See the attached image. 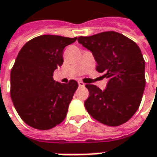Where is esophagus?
I'll use <instances>...</instances> for the list:
<instances>
[{
	"label": "esophagus",
	"mask_w": 157,
	"mask_h": 157,
	"mask_svg": "<svg viewBox=\"0 0 157 157\" xmlns=\"http://www.w3.org/2000/svg\"><path fill=\"white\" fill-rule=\"evenodd\" d=\"M78 83V86H85V83L82 82V81L79 80Z\"/></svg>",
	"instance_id": "34e87169"
}]
</instances>
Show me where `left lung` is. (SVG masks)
I'll list each match as a JSON object with an SVG mask.
<instances>
[{
    "label": "left lung",
    "instance_id": "1",
    "mask_svg": "<svg viewBox=\"0 0 157 157\" xmlns=\"http://www.w3.org/2000/svg\"><path fill=\"white\" fill-rule=\"evenodd\" d=\"M95 59L96 71L109 79L105 90L86 85L85 107L100 123L118 126L135 114L145 88V61L137 44L117 32L78 38Z\"/></svg>",
    "mask_w": 157,
    "mask_h": 157
}]
</instances>
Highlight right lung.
I'll return each mask as SVG.
<instances>
[{"mask_svg":"<svg viewBox=\"0 0 157 157\" xmlns=\"http://www.w3.org/2000/svg\"><path fill=\"white\" fill-rule=\"evenodd\" d=\"M76 40L38 36L18 53L10 73V96L20 117L31 127L49 130L64 120L78 82L55 81L53 73L63 63L64 48Z\"/></svg>","mask_w":157,"mask_h":157,"instance_id":"obj_1","label":"right lung"}]
</instances>
